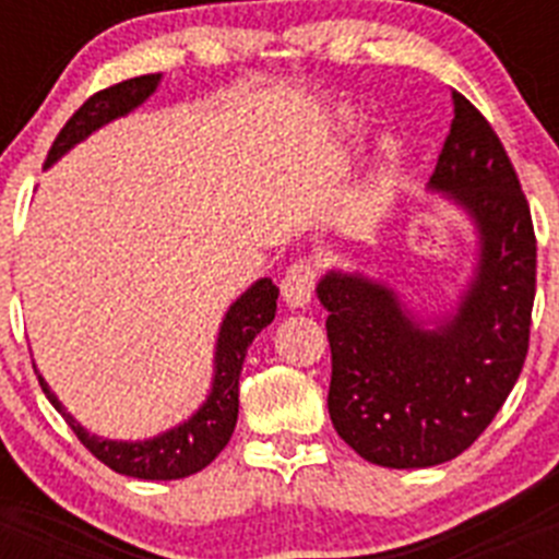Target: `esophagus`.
<instances>
[{
    "instance_id": "1",
    "label": "esophagus",
    "mask_w": 559,
    "mask_h": 559,
    "mask_svg": "<svg viewBox=\"0 0 559 559\" xmlns=\"http://www.w3.org/2000/svg\"><path fill=\"white\" fill-rule=\"evenodd\" d=\"M316 280H319V269L310 260H294L283 276V296L290 308H305L310 302V296L316 290Z\"/></svg>"
}]
</instances>
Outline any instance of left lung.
Here are the masks:
<instances>
[{
  "instance_id": "8db88e82",
  "label": "left lung",
  "mask_w": 559,
  "mask_h": 559,
  "mask_svg": "<svg viewBox=\"0 0 559 559\" xmlns=\"http://www.w3.org/2000/svg\"><path fill=\"white\" fill-rule=\"evenodd\" d=\"M453 120L431 185L481 229V263L459 316L423 333L392 290L328 274V408L338 437L383 467H431L476 442L530 353L537 240L530 201L496 128L453 88Z\"/></svg>"
}]
</instances>
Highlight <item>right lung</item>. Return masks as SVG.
<instances>
[{
    "mask_svg": "<svg viewBox=\"0 0 559 559\" xmlns=\"http://www.w3.org/2000/svg\"><path fill=\"white\" fill-rule=\"evenodd\" d=\"M156 83H159V75H140L95 92L58 131L56 142L47 153V165L56 162L61 153H67L75 142H81L83 136H88L95 128L106 126L114 117H122V114L140 106L156 88ZM276 296H280V288L271 280H260L231 305L224 319V328H221L218 353H215V383H212L210 400L195 417L187 419L185 426L173 428V431L162 433L151 442H111V439L92 437L63 412L41 374H38V383H41L49 403L67 419V426L81 439L83 448L95 459H100L106 467H111L114 473L151 478V481L192 476V473L204 471L206 464L224 451L231 431H235L237 380H240V369H243L246 349L254 341V335L274 319Z\"/></svg>",
    "mask_w": 559,
    "mask_h": 559,
    "instance_id": "add662e5",
    "label": "right lung"
}]
</instances>
